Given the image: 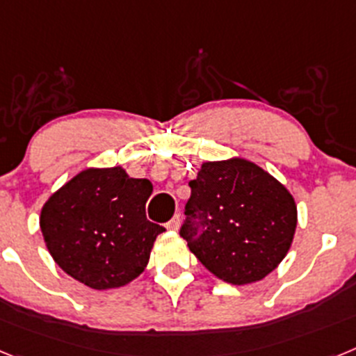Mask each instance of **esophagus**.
I'll use <instances>...</instances> for the list:
<instances>
[{"instance_id":"1","label":"esophagus","mask_w":356,"mask_h":356,"mask_svg":"<svg viewBox=\"0 0 356 356\" xmlns=\"http://www.w3.org/2000/svg\"><path fill=\"white\" fill-rule=\"evenodd\" d=\"M180 222H181V219H180V213H176V216L172 217L171 221L168 222V226H165V228H168V229H172V232H176V229L180 228Z\"/></svg>"}]
</instances>
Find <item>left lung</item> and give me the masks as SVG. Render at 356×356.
<instances>
[{
  "label": "left lung",
  "mask_w": 356,
  "mask_h": 356,
  "mask_svg": "<svg viewBox=\"0 0 356 356\" xmlns=\"http://www.w3.org/2000/svg\"><path fill=\"white\" fill-rule=\"evenodd\" d=\"M188 187L180 235L217 278L253 284L285 259L298 209L269 172L244 159L205 162Z\"/></svg>",
  "instance_id": "obj_1"
}]
</instances>
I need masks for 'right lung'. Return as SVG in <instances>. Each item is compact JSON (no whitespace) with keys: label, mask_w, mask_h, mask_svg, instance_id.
Instances as JSON below:
<instances>
[{"label":"right lung","mask_w":356,"mask_h":356,"mask_svg":"<svg viewBox=\"0 0 356 356\" xmlns=\"http://www.w3.org/2000/svg\"><path fill=\"white\" fill-rule=\"evenodd\" d=\"M153 185L122 168L85 169L42 207L40 232L53 260L96 291L130 284L165 228L146 219Z\"/></svg>","instance_id":"add662e5"}]
</instances>
